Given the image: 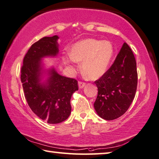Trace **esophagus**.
Returning a JSON list of instances; mask_svg holds the SVG:
<instances>
[{
    "mask_svg": "<svg viewBox=\"0 0 159 159\" xmlns=\"http://www.w3.org/2000/svg\"><path fill=\"white\" fill-rule=\"evenodd\" d=\"M85 83L83 82H81V81H79V82H78V85H79V88L80 89H82L85 86Z\"/></svg>",
    "mask_w": 159,
    "mask_h": 159,
    "instance_id": "34e87169",
    "label": "esophagus"
}]
</instances>
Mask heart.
<instances>
[{"label":"heart","mask_w":159,"mask_h":159,"mask_svg":"<svg viewBox=\"0 0 159 159\" xmlns=\"http://www.w3.org/2000/svg\"><path fill=\"white\" fill-rule=\"evenodd\" d=\"M112 44L108 40L88 38L74 44L70 54L64 55V64L74 70V63L82 61V70L91 80H97L107 70L113 57Z\"/></svg>","instance_id":"1"}]
</instances>
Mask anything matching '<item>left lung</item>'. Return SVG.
<instances>
[{"label": "left lung", "mask_w": 159, "mask_h": 159, "mask_svg": "<svg viewBox=\"0 0 159 159\" xmlns=\"http://www.w3.org/2000/svg\"><path fill=\"white\" fill-rule=\"evenodd\" d=\"M98 96L94 108L105 120L120 117L135 98L138 85L136 61L131 49L124 43L106 72L95 81Z\"/></svg>", "instance_id": "left-lung-1"}]
</instances>
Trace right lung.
<instances>
[{
    "label": "right lung",
    "mask_w": 159,
    "mask_h": 159,
    "mask_svg": "<svg viewBox=\"0 0 159 159\" xmlns=\"http://www.w3.org/2000/svg\"><path fill=\"white\" fill-rule=\"evenodd\" d=\"M57 35L44 37L33 44L23 60L21 81L25 98L31 110L49 124L66 120L71 113L70 99L78 90L77 81L61 76L53 68L45 84L40 82L41 58L58 52Z\"/></svg>",
    "instance_id": "add662e5"
}]
</instances>
